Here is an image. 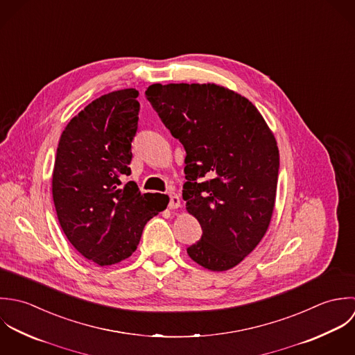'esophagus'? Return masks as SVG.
Instances as JSON below:
<instances>
[{"mask_svg":"<svg viewBox=\"0 0 355 355\" xmlns=\"http://www.w3.org/2000/svg\"><path fill=\"white\" fill-rule=\"evenodd\" d=\"M168 198H170V200H168V209H171V210L178 209V207H180V196H178L177 193H174V192H170V193H168Z\"/></svg>","mask_w":355,"mask_h":355,"instance_id":"1","label":"esophagus"}]
</instances>
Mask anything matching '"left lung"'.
Masks as SVG:
<instances>
[{
	"label": "left lung",
	"mask_w": 355,
	"mask_h": 355,
	"mask_svg": "<svg viewBox=\"0 0 355 355\" xmlns=\"http://www.w3.org/2000/svg\"><path fill=\"white\" fill-rule=\"evenodd\" d=\"M145 96L187 152L182 199L203 230L188 255L213 272L234 268L270 223L280 168L275 136L251 101L214 83H155Z\"/></svg>",
	"instance_id": "8db88e82"
}]
</instances>
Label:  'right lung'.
I'll return each mask as SVG.
<instances>
[{
    "label": "right lung",
    "instance_id": "1",
    "mask_svg": "<svg viewBox=\"0 0 355 355\" xmlns=\"http://www.w3.org/2000/svg\"><path fill=\"white\" fill-rule=\"evenodd\" d=\"M136 89L92 101L63 132L52 193L60 226L75 250L100 266L129 258L146 222L163 211L168 196L142 195L130 175L132 141L139 129Z\"/></svg>",
    "mask_w": 355,
    "mask_h": 355
}]
</instances>
